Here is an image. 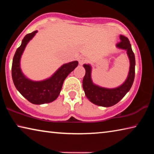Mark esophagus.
<instances>
[{
	"label": "esophagus",
	"instance_id": "esophagus-1",
	"mask_svg": "<svg viewBox=\"0 0 154 154\" xmlns=\"http://www.w3.org/2000/svg\"><path fill=\"white\" fill-rule=\"evenodd\" d=\"M86 62H87V59L84 58V57H81V58L79 59V63L80 65H83Z\"/></svg>",
	"mask_w": 154,
	"mask_h": 154
}]
</instances>
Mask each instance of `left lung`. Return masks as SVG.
<instances>
[{
	"label": "left lung",
	"instance_id": "left-lung-1",
	"mask_svg": "<svg viewBox=\"0 0 154 154\" xmlns=\"http://www.w3.org/2000/svg\"><path fill=\"white\" fill-rule=\"evenodd\" d=\"M120 41L117 43L118 48L126 50L130 60V71L126 80L123 84L116 88H105L93 83L91 79V68L90 64H83L85 75L83 79V88L86 97L90 102L101 106H111L118 103L123 98L131 88L135 75V56L128 38L120 35Z\"/></svg>",
	"mask_w": 154,
	"mask_h": 154
}]
</instances>
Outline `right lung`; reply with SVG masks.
Listing matches in <instances>:
<instances>
[{
	"instance_id": "add662e5",
	"label": "right lung",
	"mask_w": 154,
	"mask_h": 154,
	"mask_svg": "<svg viewBox=\"0 0 154 154\" xmlns=\"http://www.w3.org/2000/svg\"><path fill=\"white\" fill-rule=\"evenodd\" d=\"M37 32L36 30L28 34L23 38L13 59L11 75L15 86L21 94L31 103L41 105L51 103L58 98L64 79L77 66L78 62L63 64L50 78L41 82H33L27 79L21 71L20 58L27 43Z\"/></svg>"
}]
</instances>
